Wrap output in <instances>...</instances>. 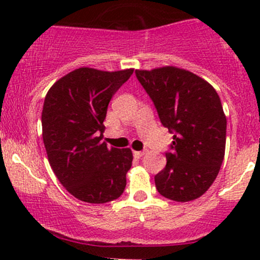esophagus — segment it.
Segmentation results:
<instances>
[{
	"label": "esophagus",
	"instance_id": "34e87169",
	"mask_svg": "<svg viewBox=\"0 0 260 260\" xmlns=\"http://www.w3.org/2000/svg\"><path fill=\"white\" fill-rule=\"evenodd\" d=\"M146 152L145 151H135L133 152V156L136 157V158H141V157L145 156Z\"/></svg>",
	"mask_w": 260,
	"mask_h": 260
}]
</instances>
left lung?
I'll return each mask as SVG.
<instances>
[{
    "label": "left lung",
    "mask_w": 260,
    "mask_h": 260,
    "mask_svg": "<svg viewBox=\"0 0 260 260\" xmlns=\"http://www.w3.org/2000/svg\"><path fill=\"white\" fill-rule=\"evenodd\" d=\"M162 124L174 133L167 164L154 176L156 188L170 200L186 203L208 191L225 154L226 117L212 85L175 67L136 70Z\"/></svg>",
    "instance_id": "left-lung-1"
}]
</instances>
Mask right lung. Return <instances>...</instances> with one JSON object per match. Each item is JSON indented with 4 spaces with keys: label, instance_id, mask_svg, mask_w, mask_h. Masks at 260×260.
Instances as JSON below:
<instances>
[{
    "label": "right lung",
    "instance_id": "obj_1",
    "mask_svg": "<svg viewBox=\"0 0 260 260\" xmlns=\"http://www.w3.org/2000/svg\"><path fill=\"white\" fill-rule=\"evenodd\" d=\"M132 74L133 69L79 68L46 94L41 124L49 164L60 183L81 201L104 204L124 191L132 151L108 148L102 138L109 102Z\"/></svg>",
    "mask_w": 260,
    "mask_h": 260
}]
</instances>
